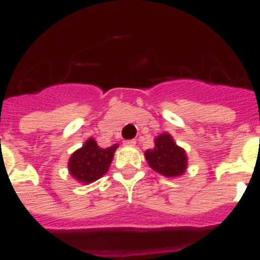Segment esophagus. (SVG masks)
Listing matches in <instances>:
<instances>
[{
	"label": "esophagus",
	"instance_id": "esophagus-1",
	"mask_svg": "<svg viewBox=\"0 0 260 260\" xmlns=\"http://www.w3.org/2000/svg\"><path fill=\"white\" fill-rule=\"evenodd\" d=\"M124 144H125V145H128V146H132V145H135V144H136V140H125V141H124Z\"/></svg>",
	"mask_w": 260,
	"mask_h": 260
}]
</instances>
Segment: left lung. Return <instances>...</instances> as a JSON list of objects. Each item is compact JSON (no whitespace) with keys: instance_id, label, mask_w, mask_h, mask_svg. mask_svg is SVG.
Instances as JSON below:
<instances>
[{"instance_id":"1","label":"left lung","mask_w":260,"mask_h":260,"mask_svg":"<svg viewBox=\"0 0 260 260\" xmlns=\"http://www.w3.org/2000/svg\"><path fill=\"white\" fill-rule=\"evenodd\" d=\"M154 148L145 152L149 166L165 177H178L186 171L187 157L182 148L174 143L169 133H162L154 141Z\"/></svg>"}]
</instances>
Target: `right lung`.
I'll return each instance as SVG.
<instances>
[{
    "mask_svg": "<svg viewBox=\"0 0 260 260\" xmlns=\"http://www.w3.org/2000/svg\"><path fill=\"white\" fill-rule=\"evenodd\" d=\"M117 145L99 148L94 139H89L85 145L72 154L69 159V171L77 180L91 183L105 175L111 164Z\"/></svg>",
    "mask_w": 260,
    "mask_h": 260,
    "instance_id": "right-lung-1",
    "label": "right lung"
}]
</instances>
